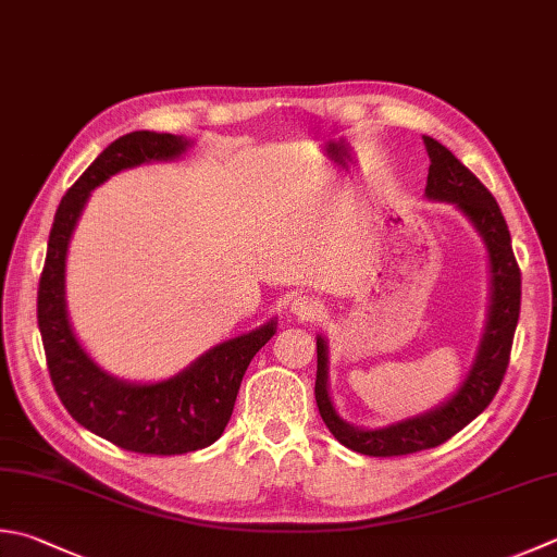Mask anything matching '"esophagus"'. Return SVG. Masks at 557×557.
I'll return each mask as SVG.
<instances>
[{
  "instance_id": "1",
  "label": "esophagus",
  "mask_w": 557,
  "mask_h": 557,
  "mask_svg": "<svg viewBox=\"0 0 557 557\" xmlns=\"http://www.w3.org/2000/svg\"><path fill=\"white\" fill-rule=\"evenodd\" d=\"M290 312L296 314V318H300V320H314L322 312V306H320L318 298L298 296L296 300L290 302Z\"/></svg>"
}]
</instances>
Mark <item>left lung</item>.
<instances>
[{
    "label": "left lung",
    "mask_w": 557,
    "mask_h": 557,
    "mask_svg": "<svg viewBox=\"0 0 557 557\" xmlns=\"http://www.w3.org/2000/svg\"><path fill=\"white\" fill-rule=\"evenodd\" d=\"M424 145L429 162H432L424 188L426 198L456 203L485 239L492 274L487 324L478 346L473 369L460 383L458 393L424 414L403 419V422L383 429L351 426L337 414L327 391V342L318 337L314 400H318L322 422L327 424L339 444L356 450V454L375 458L407 456L424 448H434L473 422L499 391L519 322L521 271L517 259H513L507 220L502 215L495 196L442 143L424 135Z\"/></svg>",
    "instance_id": "8db88e82"
}]
</instances>
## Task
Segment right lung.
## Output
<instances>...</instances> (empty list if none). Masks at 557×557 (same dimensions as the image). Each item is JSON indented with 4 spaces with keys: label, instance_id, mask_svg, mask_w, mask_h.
Wrapping results in <instances>:
<instances>
[{
    "label": "right lung",
    "instance_id": "right-lung-1",
    "mask_svg": "<svg viewBox=\"0 0 557 557\" xmlns=\"http://www.w3.org/2000/svg\"><path fill=\"white\" fill-rule=\"evenodd\" d=\"M188 145L182 135L152 131H135L113 140L62 196L38 283V330L58 397L84 429L135 454L180 456L218 442L233 417L249 361L276 332V320H271L208 349L170 381L148 385L119 381L99 369L72 332L65 259L89 194L128 166L176 160Z\"/></svg>",
    "mask_w": 557,
    "mask_h": 557
}]
</instances>
